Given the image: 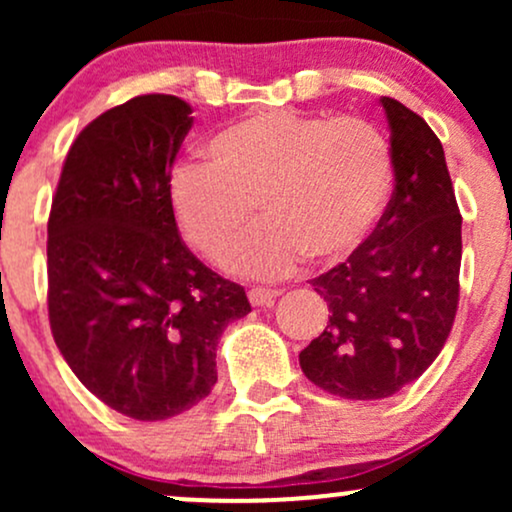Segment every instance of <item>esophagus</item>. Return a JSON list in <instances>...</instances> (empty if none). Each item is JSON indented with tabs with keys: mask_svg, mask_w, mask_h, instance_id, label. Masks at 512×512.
<instances>
[{
	"mask_svg": "<svg viewBox=\"0 0 512 512\" xmlns=\"http://www.w3.org/2000/svg\"><path fill=\"white\" fill-rule=\"evenodd\" d=\"M279 296H281V291H276V289H250L248 291L250 303L255 305V308H260V305H274V301Z\"/></svg>",
	"mask_w": 512,
	"mask_h": 512,
	"instance_id": "esophagus-1",
	"label": "esophagus"
}]
</instances>
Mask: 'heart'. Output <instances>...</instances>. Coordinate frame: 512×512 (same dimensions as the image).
Wrapping results in <instances>:
<instances>
[{
    "instance_id": "b5f03b06",
    "label": "heart",
    "mask_w": 512,
    "mask_h": 512,
    "mask_svg": "<svg viewBox=\"0 0 512 512\" xmlns=\"http://www.w3.org/2000/svg\"><path fill=\"white\" fill-rule=\"evenodd\" d=\"M392 170L390 142L370 120L260 110L219 129L207 163L175 166L168 199L182 238L211 262L226 260L260 209L264 226L231 267L281 276L303 257L346 260L378 221Z\"/></svg>"
}]
</instances>
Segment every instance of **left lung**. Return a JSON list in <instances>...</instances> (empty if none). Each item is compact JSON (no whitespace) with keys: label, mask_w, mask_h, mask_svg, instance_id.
Segmentation results:
<instances>
[{"label":"left lung","mask_w":512,"mask_h":512,"mask_svg":"<svg viewBox=\"0 0 512 512\" xmlns=\"http://www.w3.org/2000/svg\"><path fill=\"white\" fill-rule=\"evenodd\" d=\"M395 192L346 262L315 276L330 320L301 351L305 378L344 399H385L436 361L460 301L462 216L443 144L421 115L380 98Z\"/></svg>","instance_id":"obj_1"}]
</instances>
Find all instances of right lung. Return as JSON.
Returning a JSON list of instances; mask_svg holds the SVG:
<instances>
[{"instance_id": "add662e5", "label": "right lung", "mask_w": 512, "mask_h": 512, "mask_svg": "<svg viewBox=\"0 0 512 512\" xmlns=\"http://www.w3.org/2000/svg\"><path fill=\"white\" fill-rule=\"evenodd\" d=\"M192 108L149 93L88 122L64 158L48 219L57 349L110 409L163 421L216 383V344L250 313L243 286L187 250L168 180Z\"/></svg>"}]
</instances>
